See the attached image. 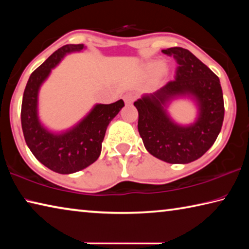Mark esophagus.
<instances>
[{
    "label": "esophagus",
    "mask_w": 249,
    "mask_h": 249,
    "mask_svg": "<svg viewBox=\"0 0 249 249\" xmlns=\"http://www.w3.org/2000/svg\"><path fill=\"white\" fill-rule=\"evenodd\" d=\"M135 99H136V95L133 94V93H127V94H125L123 96L124 102H125V104H127V105L132 104L134 101H135Z\"/></svg>",
    "instance_id": "1"
}]
</instances>
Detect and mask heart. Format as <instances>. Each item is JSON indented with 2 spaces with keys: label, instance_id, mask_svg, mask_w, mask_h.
<instances>
[{
  "label": "heart",
  "instance_id": "b5f03b06",
  "mask_svg": "<svg viewBox=\"0 0 249 249\" xmlns=\"http://www.w3.org/2000/svg\"><path fill=\"white\" fill-rule=\"evenodd\" d=\"M163 68H165V64L163 62H156V64L153 65V67H151V69H153L154 71H161Z\"/></svg>",
  "mask_w": 249,
  "mask_h": 249
}]
</instances>
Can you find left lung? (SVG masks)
Returning a JSON list of instances; mask_svg holds the SVG:
<instances>
[{
    "instance_id": "1",
    "label": "left lung",
    "mask_w": 249,
    "mask_h": 249,
    "mask_svg": "<svg viewBox=\"0 0 249 249\" xmlns=\"http://www.w3.org/2000/svg\"><path fill=\"white\" fill-rule=\"evenodd\" d=\"M178 62L176 80L154 93L142 94L134 105L138 132L150 155L168 163H189L202 157L221 132L224 101L217 75L188 49L162 50ZM189 98L197 107L190 124H177L167 112L172 100Z\"/></svg>"
}]
</instances>
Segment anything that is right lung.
<instances>
[{"label":"right lung","mask_w":249,"mask_h":249,"mask_svg":"<svg viewBox=\"0 0 249 249\" xmlns=\"http://www.w3.org/2000/svg\"><path fill=\"white\" fill-rule=\"evenodd\" d=\"M83 49H87L83 44L59 48L31 74L23 95L20 120L25 142L39 162L61 175L82 170L99 158L107 126L124 107L123 100L95 104L77 124L61 132H53L41 123L38 115L40 87L67 54Z\"/></svg>","instance_id":"right-lung-1"}]
</instances>
